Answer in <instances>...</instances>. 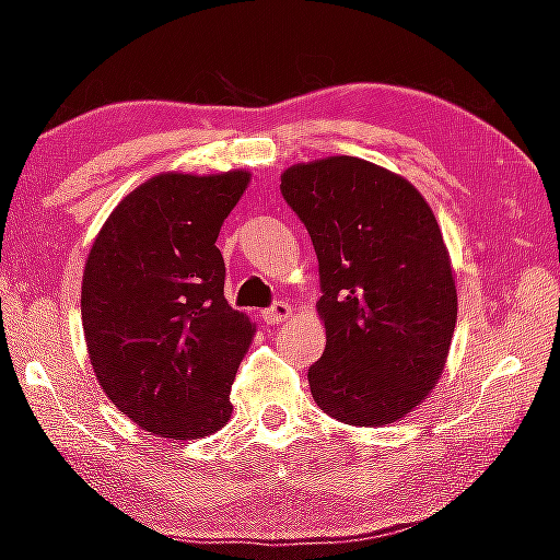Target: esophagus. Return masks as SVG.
I'll return each instance as SVG.
<instances>
[{"label": "esophagus", "instance_id": "esophagus-1", "mask_svg": "<svg viewBox=\"0 0 560 560\" xmlns=\"http://www.w3.org/2000/svg\"><path fill=\"white\" fill-rule=\"evenodd\" d=\"M291 316H293V308L283 301L273 303V306L267 308V311H261V318L267 320V324H283V320H289Z\"/></svg>", "mask_w": 560, "mask_h": 560}]
</instances>
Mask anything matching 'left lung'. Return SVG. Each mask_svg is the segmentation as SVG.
Here are the masks:
<instances>
[{
  "mask_svg": "<svg viewBox=\"0 0 560 560\" xmlns=\"http://www.w3.org/2000/svg\"><path fill=\"white\" fill-rule=\"evenodd\" d=\"M281 195L314 242L326 350L308 371L326 415L383 428L434 390L457 324L452 259L412 183L368 160L291 165Z\"/></svg>",
  "mask_w": 560,
  "mask_h": 560,
  "instance_id": "1",
  "label": "left lung"
}]
</instances>
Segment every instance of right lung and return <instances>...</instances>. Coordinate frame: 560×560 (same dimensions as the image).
<instances>
[{
	"label": "right lung",
	"mask_w": 560,
	"mask_h": 560,
	"mask_svg": "<svg viewBox=\"0 0 560 560\" xmlns=\"http://www.w3.org/2000/svg\"><path fill=\"white\" fill-rule=\"evenodd\" d=\"M249 170L160 173L122 197L89 252L81 320L101 390L140 430L200 440L232 417L257 326L224 299L217 236Z\"/></svg>",
	"instance_id": "add662e5"
}]
</instances>
